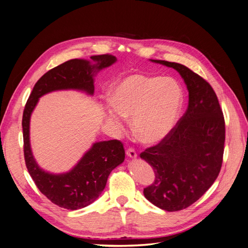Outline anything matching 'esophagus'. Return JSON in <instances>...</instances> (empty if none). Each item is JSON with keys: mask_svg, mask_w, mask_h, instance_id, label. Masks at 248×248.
<instances>
[{"mask_svg": "<svg viewBox=\"0 0 248 248\" xmlns=\"http://www.w3.org/2000/svg\"><path fill=\"white\" fill-rule=\"evenodd\" d=\"M126 154L128 155L130 158H136V157L138 156V153H137V151H136V149H133V148H128L126 150Z\"/></svg>", "mask_w": 248, "mask_h": 248, "instance_id": "esophagus-1", "label": "esophagus"}]
</instances>
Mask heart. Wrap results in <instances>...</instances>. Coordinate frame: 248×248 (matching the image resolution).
<instances>
[{"instance_id":"heart-1","label":"heart","mask_w":248,"mask_h":248,"mask_svg":"<svg viewBox=\"0 0 248 248\" xmlns=\"http://www.w3.org/2000/svg\"><path fill=\"white\" fill-rule=\"evenodd\" d=\"M182 97V89L175 79L132 74L112 91L114 108L108 110V119L122 129L124 117L132 116L139 139L149 144L158 142L174 128Z\"/></svg>"}]
</instances>
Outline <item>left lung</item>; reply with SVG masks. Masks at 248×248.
Instances as JSON below:
<instances>
[{
	"label": "left lung",
	"instance_id": "left-lung-1",
	"mask_svg": "<svg viewBox=\"0 0 248 248\" xmlns=\"http://www.w3.org/2000/svg\"><path fill=\"white\" fill-rule=\"evenodd\" d=\"M176 69L188 89V107L169 136L140 154L155 179L144 188L146 199L169 212L196 202L218 176L226 140L223 112L213 88L182 64L152 60Z\"/></svg>",
	"mask_w": 248,
	"mask_h": 248
}]
</instances>
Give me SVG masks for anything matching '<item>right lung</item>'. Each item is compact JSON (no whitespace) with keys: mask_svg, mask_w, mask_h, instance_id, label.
Instances as JSON below:
<instances>
[{"mask_svg":"<svg viewBox=\"0 0 248 248\" xmlns=\"http://www.w3.org/2000/svg\"><path fill=\"white\" fill-rule=\"evenodd\" d=\"M91 59L95 65H90L86 60L72 59L43 74L35 84L22 114L24 155L29 174L41 193L51 202L69 210L84 208L100 196L110 171L124 161L123 142L119 140L96 142L69 172L48 174L36 163L30 147V117L39 97L48 92L78 89L93 94V72L115 63L116 57L106 54L92 56Z\"/></svg>","mask_w":248,"mask_h":248,"instance_id":"obj_1","label":"right lung"}]
</instances>
